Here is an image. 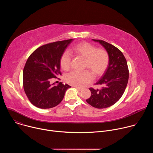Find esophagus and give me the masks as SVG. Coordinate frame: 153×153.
<instances>
[{"instance_id": "obj_1", "label": "esophagus", "mask_w": 153, "mask_h": 153, "mask_svg": "<svg viewBox=\"0 0 153 153\" xmlns=\"http://www.w3.org/2000/svg\"><path fill=\"white\" fill-rule=\"evenodd\" d=\"M74 88H76V89H77L78 91H82V88H79V87H77V86H74Z\"/></svg>"}]
</instances>
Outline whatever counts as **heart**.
Masks as SVG:
<instances>
[{
    "instance_id": "heart-1",
    "label": "heart",
    "mask_w": 153,
    "mask_h": 153,
    "mask_svg": "<svg viewBox=\"0 0 153 153\" xmlns=\"http://www.w3.org/2000/svg\"><path fill=\"white\" fill-rule=\"evenodd\" d=\"M72 51L76 56L85 59L84 68L88 69L95 76L102 75L106 70L109 63V54L105 50L97 49L96 47L88 42H80L73 47ZM70 64V56L68 53L65 52L60 60V67L64 71H68ZM89 71H72L66 76L65 80L71 85L82 88L93 80L92 72Z\"/></svg>"
}]
</instances>
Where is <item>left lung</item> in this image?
<instances>
[{
    "instance_id": "obj_1",
    "label": "left lung",
    "mask_w": 153,
    "mask_h": 153,
    "mask_svg": "<svg viewBox=\"0 0 153 153\" xmlns=\"http://www.w3.org/2000/svg\"><path fill=\"white\" fill-rule=\"evenodd\" d=\"M105 48L109 54V64L102 78L96 85L100 90L89 88L91 97L86 102L96 108H105L116 103L122 96L128 82L129 70L123 53L116 47L102 40L93 39Z\"/></svg>"
}]
</instances>
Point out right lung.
I'll return each mask as SVG.
<instances>
[{
  "instance_id": "obj_1",
  "label": "right lung",
  "mask_w": 153,
  "mask_h": 153,
  "mask_svg": "<svg viewBox=\"0 0 153 153\" xmlns=\"http://www.w3.org/2000/svg\"><path fill=\"white\" fill-rule=\"evenodd\" d=\"M73 39L57 41L37 48L28 57L23 71L25 93L35 106L47 109L59 105L70 86L50 84L51 78L61 75L60 60Z\"/></svg>"
}]
</instances>
